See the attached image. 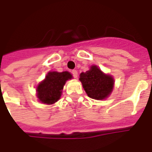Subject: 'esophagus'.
Returning <instances> with one entry per match:
<instances>
[{"label": "esophagus", "instance_id": "34e87169", "mask_svg": "<svg viewBox=\"0 0 152 152\" xmlns=\"http://www.w3.org/2000/svg\"><path fill=\"white\" fill-rule=\"evenodd\" d=\"M72 76H73L74 78H77V76H78V72H77V71H76V70H72Z\"/></svg>", "mask_w": 152, "mask_h": 152}]
</instances>
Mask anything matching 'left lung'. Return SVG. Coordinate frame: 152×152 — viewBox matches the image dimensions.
I'll return each instance as SVG.
<instances>
[{
	"label": "left lung",
	"mask_w": 152,
	"mask_h": 152,
	"mask_svg": "<svg viewBox=\"0 0 152 152\" xmlns=\"http://www.w3.org/2000/svg\"><path fill=\"white\" fill-rule=\"evenodd\" d=\"M80 80L87 95L95 100L106 98L112 91L114 85L112 76L103 73L96 65H92L91 69L80 74Z\"/></svg>",
	"instance_id": "left-lung-1"
}]
</instances>
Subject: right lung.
Listing matches in <instances>:
<instances>
[{
  "instance_id": "1",
  "label": "right lung",
  "mask_w": 152,
  "mask_h": 152,
  "mask_svg": "<svg viewBox=\"0 0 152 152\" xmlns=\"http://www.w3.org/2000/svg\"><path fill=\"white\" fill-rule=\"evenodd\" d=\"M71 78L72 75L68 72H48L45 80L38 85L37 97L44 104H54L61 97L66 80Z\"/></svg>"
}]
</instances>
